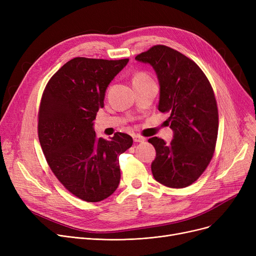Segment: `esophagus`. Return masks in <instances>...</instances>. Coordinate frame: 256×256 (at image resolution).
<instances>
[{"mask_svg": "<svg viewBox=\"0 0 256 256\" xmlns=\"http://www.w3.org/2000/svg\"><path fill=\"white\" fill-rule=\"evenodd\" d=\"M132 139H134V141H135V142H144L145 141V138H143V137H141L139 135H134Z\"/></svg>", "mask_w": 256, "mask_h": 256, "instance_id": "34e87169", "label": "esophagus"}]
</instances>
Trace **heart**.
I'll list each match as a JSON object with an SVG mask.
<instances>
[{"instance_id": "b5f03b06", "label": "heart", "mask_w": 256, "mask_h": 256, "mask_svg": "<svg viewBox=\"0 0 256 256\" xmlns=\"http://www.w3.org/2000/svg\"><path fill=\"white\" fill-rule=\"evenodd\" d=\"M147 78H150L147 76L145 74H143V72H138V74H136L135 76H134V78H132V83H134V82H138V80H147Z\"/></svg>"}]
</instances>
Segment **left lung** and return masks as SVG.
<instances>
[{"label": "left lung", "instance_id": "left-lung-1", "mask_svg": "<svg viewBox=\"0 0 256 256\" xmlns=\"http://www.w3.org/2000/svg\"><path fill=\"white\" fill-rule=\"evenodd\" d=\"M135 59L154 70L158 109L170 114L167 122L173 130L170 144L158 137L148 140L156 152L152 176L166 186L186 188L204 173L216 147L219 120L212 88L194 61L166 46H154Z\"/></svg>", "mask_w": 256, "mask_h": 256}]
</instances>
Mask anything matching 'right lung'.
I'll use <instances>...</instances> for the list:
<instances>
[{"mask_svg":"<svg viewBox=\"0 0 256 256\" xmlns=\"http://www.w3.org/2000/svg\"><path fill=\"white\" fill-rule=\"evenodd\" d=\"M128 62L74 58L50 78L40 102L38 138L46 162L66 189L87 202L116 191L119 156L132 145L128 134L106 140L93 128L108 86Z\"/></svg>","mask_w":256,"mask_h":256,"instance_id":"add662e5","label":"right lung"}]
</instances>
